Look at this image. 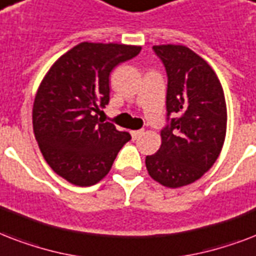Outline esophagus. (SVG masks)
I'll return each mask as SVG.
<instances>
[{
  "label": "esophagus",
  "mask_w": 256,
  "mask_h": 256,
  "mask_svg": "<svg viewBox=\"0 0 256 256\" xmlns=\"http://www.w3.org/2000/svg\"><path fill=\"white\" fill-rule=\"evenodd\" d=\"M144 134V130H130V134H132V138H138V136H142Z\"/></svg>",
  "instance_id": "obj_1"
}]
</instances>
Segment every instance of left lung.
Instances as JSON below:
<instances>
[{
    "label": "left lung",
    "instance_id": "1",
    "mask_svg": "<svg viewBox=\"0 0 256 256\" xmlns=\"http://www.w3.org/2000/svg\"><path fill=\"white\" fill-rule=\"evenodd\" d=\"M168 76L167 116L178 118L162 130V146L146 156L150 176L168 188L191 184L212 167L227 130V106L216 73L184 45H155Z\"/></svg>",
    "mask_w": 256,
    "mask_h": 256
}]
</instances>
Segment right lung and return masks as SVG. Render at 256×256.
I'll return each instance as SVG.
<instances>
[{
	"instance_id": "right-lung-1",
	"label": "right lung",
	"mask_w": 256,
	"mask_h": 256,
	"mask_svg": "<svg viewBox=\"0 0 256 256\" xmlns=\"http://www.w3.org/2000/svg\"><path fill=\"white\" fill-rule=\"evenodd\" d=\"M142 46L81 42L62 54L41 81L33 104V130L44 159L69 183L89 187L104 179L130 140L97 114L110 102L112 69Z\"/></svg>"
}]
</instances>
